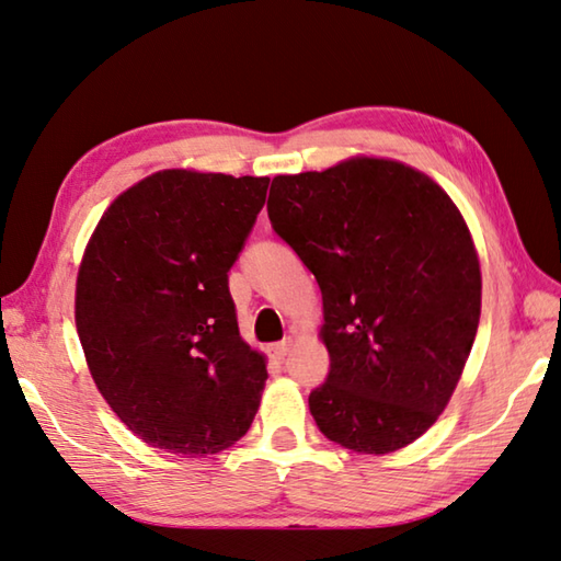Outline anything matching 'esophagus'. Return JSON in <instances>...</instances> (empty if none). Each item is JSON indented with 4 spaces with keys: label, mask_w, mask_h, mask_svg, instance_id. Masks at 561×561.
Here are the masks:
<instances>
[{
    "label": "esophagus",
    "mask_w": 561,
    "mask_h": 561,
    "mask_svg": "<svg viewBox=\"0 0 561 561\" xmlns=\"http://www.w3.org/2000/svg\"><path fill=\"white\" fill-rule=\"evenodd\" d=\"M290 343L293 341H283V343H275L268 347V355L273 357V360H283L290 353Z\"/></svg>",
    "instance_id": "esophagus-1"
}]
</instances>
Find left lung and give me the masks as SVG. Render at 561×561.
<instances>
[{
	"mask_svg": "<svg viewBox=\"0 0 561 561\" xmlns=\"http://www.w3.org/2000/svg\"><path fill=\"white\" fill-rule=\"evenodd\" d=\"M268 216L323 293L328 380L308 405L328 439L360 455L408 447L462 378L482 273L460 208L427 173L351 156L271 183Z\"/></svg>",
	"mask_w": 561,
	"mask_h": 561,
	"instance_id": "left-lung-1",
	"label": "left lung"
}]
</instances>
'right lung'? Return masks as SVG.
<instances>
[{"mask_svg": "<svg viewBox=\"0 0 561 561\" xmlns=\"http://www.w3.org/2000/svg\"><path fill=\"white\" fill-rule=\"evenodd\" d=\"M268 176L163 169L118 194L91 233L73 318L116 417L183 457L236 445L259 412L265 355L238 333L228 271Z\"/></svg>", "mask_w": 561, "mask_h": 561, "instance_id": "1", "label": "right lung"}]
</instances>
